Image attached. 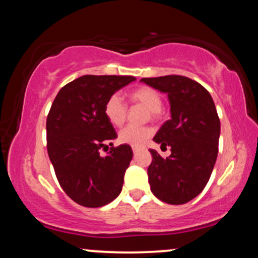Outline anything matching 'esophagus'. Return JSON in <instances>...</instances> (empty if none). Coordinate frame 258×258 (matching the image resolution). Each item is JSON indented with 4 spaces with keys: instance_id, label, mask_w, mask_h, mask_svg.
Here are the masks:
<instances>
[{
    "instance_id": "1",
    "label": "esophagus",
    "mask_w": 258,
    "mask_h": 258,
    "mask_svg": "<svg viewBox=\"0 0 258 258\" xmlns=\"http://www.w3.org/2000/svg\"><path fill=\"white\" fill-rule=\"evenodd\" d=\"M132 150H133V153H135V154H137V153L139 152V148H136V147H133V148H132Z\"/></svg>"
}]
</instances>
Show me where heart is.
Here are the masks:
<instances>
[{"label": "heart", "mask_w": 258, "mask_h": 258, "mask_svg": "<svg viewBox=\"0 0 258 258\" xmlns=\"http://www.w3.org/2000/svg\"><path fill=\"white\" fill-rule=\"evenodd\" d=\"M128 98L135 104H139L150 111L153 119H159L161 115L162 98L161 94L149 86H141L128 93ZM104 114L109 122L115 127H121L125 123L127 106L119 96L109 97L104 105ZM153 131L149 127H126L119 133V142L131 147H143L148 139L152 137Z\"/></svg>", "instance_id": "1"}]
</instances>
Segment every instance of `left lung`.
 Wrapping results in <instances>:
<instances>
[{"mask_svg":"<svg viewBox=\"0 0 258 258\" xmlns=\"http://www.w3.org/2000/svg\"><path fill=\"white\" fill-rule=\"evenodd\" d=\"M141 81L167 94L171 112V119L153 138L161 148L170 147L171 155L164 159L150 149V189L164 203L185 204L205 188L217 159L221 122L214 99L199 82L185 76L167 75Z\"/></svg>","mask_w":258,"mask_h":258,"instance_id":"8db88e82","label":"left lung"}]
</instances>
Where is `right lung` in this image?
Returning a JSON list of instances; mask_svg holds the SVG:
<instances>
[{
    "mask_svg": "<svg viewBox=\"0 0 258 258\" xmlns=\"http://www.w3.org/2000/svg\"><path fill=\"white\" fill-rule=\"evenodd\" d=\"M133 76L84 75L58 92L47 116V150L59 184L85 207H100L116 199L133 152L127 144L110 148L117 137L104 114L109 97Z\"/></svg>",
    "mask_w": 258,
    "mask_h": 258,
    "instance_id": "add662e5",
    "label": "right lung"
}]
</instances>
